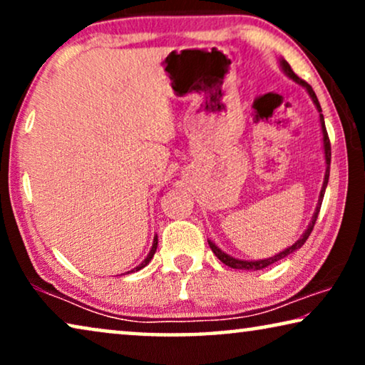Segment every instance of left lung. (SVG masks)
I'll return each instance as SVG.
<instances>
[{"label":"left lung","mask_w":365,"mask_h":365,"mask_svg":"<svg viewBox=\"0 0 365 365\" xmlns=\"http://www.w3.org/2000/svg\"><path fill=\"white\" fill-rule=\"evenodd\" d=\"M281 66H282V69H284V73H286L289 78H292L294 81L299 83V84H301V86H304V88L307 89L309 96L312 98L314 104H316V106H317L319 116H321V128H322V136H324V153H326V164H327V168H326V178H324V184H322V189H321V196H319V204H317V207H316V212H314V216H312L311 224H309V227L306 229V232H304L302 236L299 237L297 241L294 242L291 247H287L286 251L279 252V254H276V256H272V257H269V259H262V261H241V259H236V257H232V256H227V254L222 252L221 249H219V247L216 246V244L211 242V241H207V242H209V247L212 249V252L216 254V257L219 259V261L224 262V264H226V266L232 267V269H244V271H259V269H264V267L271 266V264L281 261V259L289 256V254H292L294 251H297L299 247H302L304 242L307 241V237L311 236V232H312V229H314V224H316V221H317L319 211H321V204H322V199H324V192H326V187H327V182H329V171H331V141H329L326 124H324V116H322L321 104H319V101H317V96H316V93H314V89H312L311 86H309V84H307L306 81H304V79L299 78L297 74L292 71L291 64H289V63L286 61V59H281Z\"/></svg>","instance_id":"obj_1"}]
</instances>
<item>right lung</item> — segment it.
<instances>
[{
	"mask_svg": "<svg viewBox=\"0 0 365 365\" xmlns=\"http://www.w3.org/2000/svg\"><path fill=\"white\" fill-rule=\"evenodd\" d=\"M156 249H158V236L156 237H154V241H153V247H151V251H149V254H148V257L146 259H144V261L141 262V264H139V266L136 267V269H133V271L131 272H134V271H139V269H143L144 266H148V264H149V261H151V259H153V256H154V252H156ZM129 274V272H128Z\"/></svg>",
	"mask_w": 365,
	"mask_h": 365,
	"instance_id": "right-lung-1",
	"label": "right lung"
}]
</instances>
